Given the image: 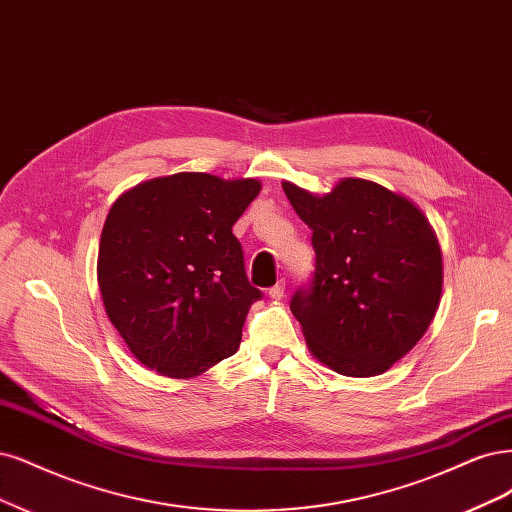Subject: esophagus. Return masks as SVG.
<instances>
[{
	"label": "esophagus",
	"instance_id": "1",
	"mask_svg": "<svg viewBox=\"0 0 512 512\" xmlns=\"http://www.w3.org/2000/svg\"><path fill=\"white\" fill-rule=\"evenodd\" d=\"M284 294H286V281L284 279L277 281V284L269 290V296L273 298V301H281V298H284Z\"/></svg>",
	"mask_w": 512,
	"mask_h": 512
}]
</instances>
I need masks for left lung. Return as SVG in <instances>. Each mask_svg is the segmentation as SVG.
Instances as JSON below:
<instances>
[{
  "label": "left lung",
  "mask_w": 512,
  "mask_h": 512,
  "mask_svg": "<svg viewBox=\"0 0 512 512\" xmlns=\"http://www.w3.org/2000/svg\"><path fill=\"white\" fill-rule=\"evenodd\" d=\"M311 231L315 273L290 309L311 354L347 377L385 373L424 337L443 292L428 218L385 186L343 178L326 195L284 182Z\"/></svg>",
  "instance_id": "1"
}]
</instances>
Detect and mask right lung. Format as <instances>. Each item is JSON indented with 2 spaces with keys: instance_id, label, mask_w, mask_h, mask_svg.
<instances>
[{
  "instance_id": "add662e5",
  "label": "right lung",
  "mask_w": 512,
  "mask_h": 512,
  "mask_svg": "<svg viewBox=\"0 0 512 512\" xmlns=\"http://www.w3.org/2000/svg\"><path fill=\"white\" fill-rule=\"evenodd\" d=\"M260 188L254 178L184 171L137 184L110 207L97 258L103 307L158 375L197 377L239 349L260 290L233 224Z\"/></svg>"
}]
</instances>
